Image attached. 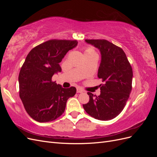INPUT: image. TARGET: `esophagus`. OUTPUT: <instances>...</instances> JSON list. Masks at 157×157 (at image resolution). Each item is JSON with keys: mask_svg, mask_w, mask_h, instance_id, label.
I'll list each match as a JSON object with an SVG mask.
<instances>
[{"mask_svg": "<svg viewBox=\"0 0 157 157\" xmlns=\"http://www.w3.org/2000/svg\"><path fill=\"white\" fill-rule=\"evenodd\" d=\"M83 92H84V90H82V89L79 88H78L77 89V93H82Z\"/></svg>", "mask_w": 157, "mask_h": 157, "instance_id": "obj_1", "label": "esophagus"}]
</instances>
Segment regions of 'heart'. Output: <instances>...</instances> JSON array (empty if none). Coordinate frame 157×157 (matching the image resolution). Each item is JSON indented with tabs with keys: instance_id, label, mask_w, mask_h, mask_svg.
<instances>
[{
	"instance_id": "obj_1",
	"label": "heart",
	"mask_w": 157,
	"mask_h": 157,
	"mask_svg": "<svg viewBox=\"0 0 157 157\" xmlns=\"http://www.w3.org/2000/svg\"><path fill=\"white\" fill-rule=\"evenodd\" d=\"M95 54V52L91 48H88L84 51V55L85 54Z\"/></svg>"
}]
</instances>
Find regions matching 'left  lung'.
<instances>
[{
	"label": "left lung",
	"mask_w": 157,
	"mask_h": 157,
	"mask_svg": "<svg viewBox=\"0 0 157 157\" xmlns=\"http://www.w3.org/2000/svg\"><path fill=\"white\" fill-rule=\"evenodd\" d=\"M98 48L101 63L98 77L102 78L101 94L96 96L88 92V103L83 105L89 115L100 121H109L122 112L132 90L133 72L124 52L106 40H85Z\"/></svg>",
	"instance_id": "1"
}]
</instances>
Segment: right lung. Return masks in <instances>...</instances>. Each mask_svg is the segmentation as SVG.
<instances>
[{"label": "right lung", "mask_w": 157, "mask_h": 157, "mask_svg": "<svg viewBox=\"0 0 157 157\" xmlns=\"http://www.w3.org/2000/svg\"><path fill=\"white\" fill-rule=\"evenodd\" d=\"M77 40H50L33 48L19 74L20 97L27 113L39 122L54 121L63 113L66 103L77 92L52 80L61 71L59 63L77 46Z\"/></svg>", "instance_id": "1"}]
</instances>
